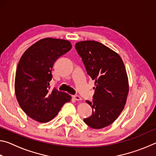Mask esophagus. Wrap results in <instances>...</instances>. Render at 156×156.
<instances>
[{
	"label": "esophagus",
	"mask_w": 156,
	"mask_h": 156,
	"mask_svg": "<svg viewBox=\"0 0 156 156\" xmlns=\"http://www.w3.org/2000/svg\"><path fill=\"white\" fill-rule=\"evenodd\" d=\"M73 98L76 100H78V101H80V100H82V98L80 96H77V95H76V96H73Z\"/></svg>",
	"instance_id": "1"
}]
</instances>
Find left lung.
Segmentation results:
<instances>
[{"instance_id": "8db88e82", "label": "left lung", "mask_w": 156, "mask_h": 156, "mask_svg": "<svg viewBox=\"0 0 156 156\" xmlns=\"http://www.w3.org/2000/svg\"><path fill=\"white\" fill-rule=\"evenodd\" d=\"M75 47L96 86L93 102L86 101L93 113L84 122L95 129L106 127L117 119L126 104L129 87L125 65L119 54L99 42L80 41Z\"/></svg>"}]
</instances>
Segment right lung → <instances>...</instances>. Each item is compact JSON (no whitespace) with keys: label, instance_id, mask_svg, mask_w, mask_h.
I'll list each match as a JSON object with an SVG mask.
<instances>
[{"label":"right lung","instance_id":"1","mask_svg":"<svg viewBox=\"0 0 156 156\" xmlns=\"http://www.w3.org/2000/svg\"><path fill=\"white\" fill-rule=\"evenodd\" d=\"M69 41L45 38L23 53L16 72L14 89L17 101L29 117L39 122L51 120L67 102L70 95L49 90L51 69L60 56L72 49Z\"/></svg>","mask_w":156,"mask_h":156}]
</instances>
